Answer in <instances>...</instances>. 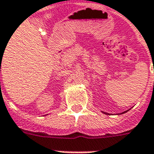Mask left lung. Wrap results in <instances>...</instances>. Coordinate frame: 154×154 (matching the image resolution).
<instances>
[{
    "label": "left lung",
    "mask_w": 154,
    "mask_h": 154,
    "mask_svg": "<svg viewBox=\"0 0 154 154\" xmlns=\"http://www.w3.org/2000/svg\"><path fill=\"white\" fill-rule=\"evenodd\" d=\"M127 111H125V112H122V113H125V112H126ZM104 113H105V114H109V113H106V112H104Z\"/></svg>",
    "instance_id": "1"
}]
</instances>
